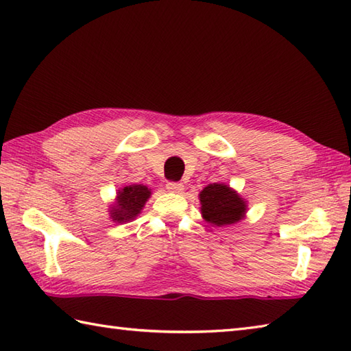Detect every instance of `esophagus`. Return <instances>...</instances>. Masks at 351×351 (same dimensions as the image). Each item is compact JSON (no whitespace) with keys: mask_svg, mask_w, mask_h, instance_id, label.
<instances>
[{"mask_svg":"<svg viewBox=\"0 0 351 351\" xmlns=\"http://www.w3.org/2000/svg\"><path fill=\"white\" fill-rule=\"evenodd\" d=\"M166 189L171 193H181L184 190V184L182 182H173L170 181L166 184Z\"/></svg>","mask_w":351,"mask_h":351,"instance_id":"1","label":"esophagus"}]
</instances>
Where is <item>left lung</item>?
I'll return each mask as SVG.
<instances>
[{"mask_svg":"<svg viewBox=\"0 0 351 351\" xmlns=\"http://www.w3.org/2000/svg\"><path fill=\"white\" fill-rule=\"evenodd\" d=\"M200 213L202 217L215 226L234 225L244 219L247 211L245 200L226 184L214 182L200 191Z\"/></svg>","mask_w":351,"mask_h":351,"instance_id":"8db88e82","label":"left lung"}]
</instances>
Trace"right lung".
Returning <instances> with one entry per match:
<instances>
[{"label":"right lung","instance_id":"right-lung-1","mask_svg":"<svg viewBox=\"0 0 351 351\" xmlns=\"http://www.w3.org/2000/svg\"><path fill=\"white\" fill-rule=\"evenodd\" d=\"M149 197H151V189H147L146 185H126L117 191L116 202L108 211L110 219L116 223H128L134 220L143 210Z\"/></svg>","mask_w":351,"mask_h":351}]
</instances>
